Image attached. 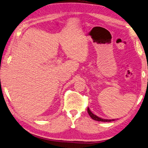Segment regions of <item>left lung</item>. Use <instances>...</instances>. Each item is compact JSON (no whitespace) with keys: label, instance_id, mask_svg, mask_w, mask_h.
<instances>
[{"label":"left lung","instance_id":"left-lung-1","mask_svg":"<svg viewBox=\"0 0 148 148\" xmlns=\"http://www.w3.org/2000/svg\"><path fill=\"white\" fill-rule=\"evenodd\" d=\"M88 114H89L90 116L91 117V118L93 119V120H96V121H99V122H111V121H114L115 120H106V119H102V118H99L98 116H97L96 115H94V114L92 113V112L90 111V109L88 108Z\"/></svg>","mask_w":148,"mask_h":148}]
</instances>
